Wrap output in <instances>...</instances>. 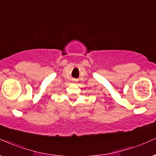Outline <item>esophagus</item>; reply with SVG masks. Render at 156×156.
Segmentation results:
<instances>
[{
  "label": "esophagus",
  "instance_id": "34e87169",
  "mask_svg": "<svg viewBox=\"0 0 156 156\" xmlns=\"http://www.w3.org/2000/svg\"><path fill=\"white\" fill-rule=\"evenodd\" d=\"M72 81H73V82H76V80H73Z\"/></svg>",
  "mask_w": 156,
  "mask_h": 156
}]
</instances>
